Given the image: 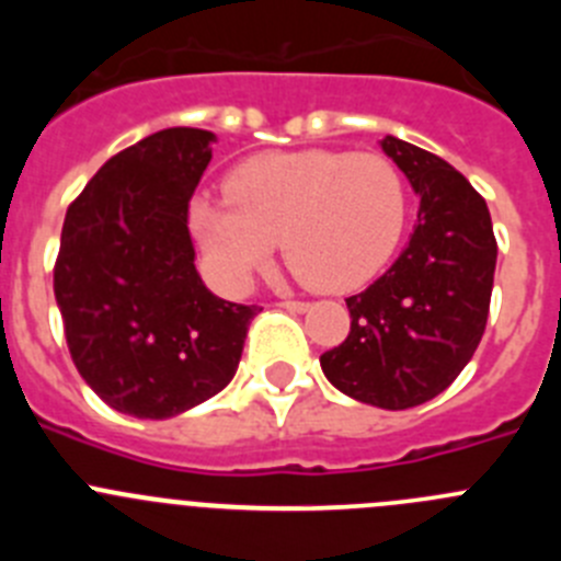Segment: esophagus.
<instances>
[{
	"mask_svg": "<svg viewBox=\"0 0 561 561\" xmlns=\"http://www.w3.org/2000/svg\"><path fill=\"white\" fill-rule=\"evenodd\" d=\"M280 309L295 311V314H304V311H309V304H304V300H284V304H280Z\"/></svg>",
	"mask_w": 561,
	"mask_h": 561,
	"instance_id": "esophagus-1",
	"label": "esophagus"
}]
</instances>
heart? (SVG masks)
Segmentation results:
<instances>
[{"instance_id":"obj_1","label":"heart","mask_w":561,"mask_h":561,"mask_svg":"<svg viewBox=\"0 0 561 561\" xmlns=\"http://www.w3.org/2000/svg\"><path fill=\"white\" fill-rule=\"evenodd\" d=\"M225 191L227 202L199 196L187 207L207 272L225 291H244L277 241L309 289H359L388 266L408 225V185L381 153H257L232 168Z\"/></svg>"}]
</instances>
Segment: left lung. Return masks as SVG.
Listing matches in <instances>:
<instances>
[{"mask_svg":"<svg viewBox=\"0 0 561 561\" xmlns=\"http://www.w3.org/2000/svg\"><path fill=\"white\" fill-rule=\"evenodd\" d=\"M381 151L421 199L419 225L396 264L345 300L351 331L320 365L351 399L408 410L444 393L472 359L492 304L497 241L463 173L390 134Z\"/></svg>","mask_w":561,"mask_h":561,"instance_id":"obj_1","label":"left lung"}]
</instances>
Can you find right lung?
Instances as JSON below:
<instances>
[{"instance_id": "obj_1", "label": "right lung", "mask_w": 561, "mask_h": 561, "mask_svg": "<svg viewBox=\"0 0 561 561\" xmlns=\"http://www.w3.org/2000/svg\"><path fill=\"white\" fill-rule=\"evenodd\" d=\"M216 134L162 128L114 153L67 210L53 289L78 374L108 408L171 419L230 385L257 306L193 264L187 202Z\"/></svg>"}]
</instances>
